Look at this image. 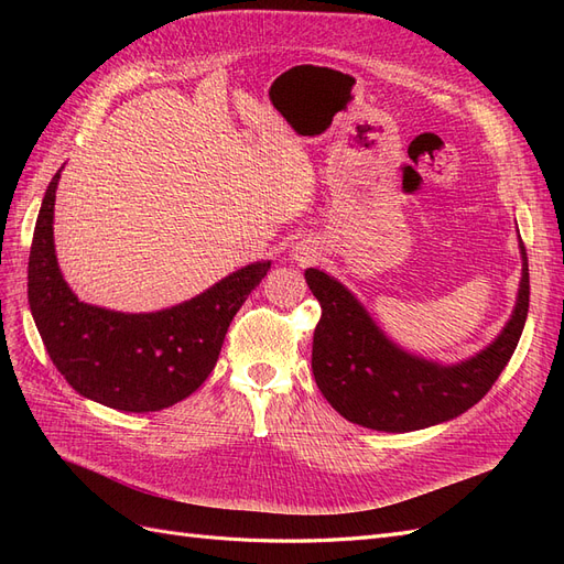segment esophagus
Segmentation results:
<instances>
[{
  "label": "esophagus",
  "mask_w": 564,
  "mask_h": 564,
  "mask_svg": "<svg viewBox=\"0 0 564 564\" xmlns=\"http://www.w3.org/2000/svg\"><path fill=\"white\" fill-rule=\"evenodd\" d=\"M294 251H296L294 256H296V259H299V261H311V251H305L303 247H296Z\"/></svg>",
  "instance_id": "1"
}]
</instances>
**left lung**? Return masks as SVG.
<instances>
[{
    "label": "left lung",
    "instance_id": "left-lung-1",
    "mask_svg": "<svg viewBox=\"0 0 564 564\" xmlns=\"http://www.w3.org/2000/svg\"><path fill=\"white\" fill-rule=\"evenodd\" d=\"M520 253L513 315L485 350L456 365L402 350L344 284L317 268L305 270V282L322 305L313 336V373L322 395L344 419L383 433L421 431L468 412L499 379L524 329L529 265L522 242Z\"/></svg>",
    "mask_w": 564,
    "mask_h": 564
}]
</instances>
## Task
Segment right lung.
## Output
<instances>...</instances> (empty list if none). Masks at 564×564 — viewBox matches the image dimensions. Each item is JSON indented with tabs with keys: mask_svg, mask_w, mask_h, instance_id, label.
Masks as SVG:
<instances>
[{
	"mask_svg": "<svg viewBox=\"0 0 564 564\" xmlns=\"http://www.w3.org/2000/svg\"><path fill=\"white\" fill-rule=\"evenodd\" d=\"M51 178L32 235L28 301L51 362L79 395L119 412H160L207 381L232 317L261 284L270 261H256L199 296L158 313H117L79 301L61 275Z\"/></svg>",
	"mask_w": 564,
	"mask_h": 564,
	"instance_id": "obj_1",
	"label": "right lung"
}]
</instances>
